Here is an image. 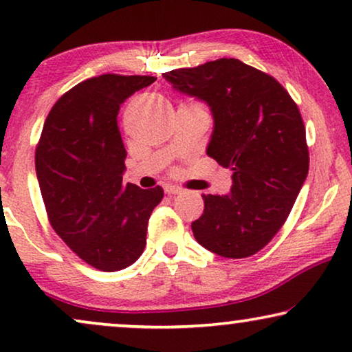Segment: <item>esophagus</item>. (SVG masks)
Here are the masks:
<instances>
[{"label":"esophagus","instance_id":"34e87169","mask_svg":"<svg viewBox=\"0 0 352 352\" xmlns=\"http://www.w3.org/2000/svg\"><path fill=\"white\" fill-rule=\"evenodd\" d=\"M165 192L168 195H177V194H181L182 189H181V187H176V186H165Z\"/></svg>","mask_w":352,"mask_h":352}]
</instances>
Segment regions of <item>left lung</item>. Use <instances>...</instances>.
Masks as SVG:
<instances>
[{"label":"left lung","mask_w":352,"mask_h":352,"mask_svg":"<svg viewBox=\"0 0 352 352\" xmlns=\"http://www.w3.org/2000/svg\"><path fill=\"white\" fill-rule=\"evenodd\" d=\"M163 78L208 104L214 126L206 155L232 170L229 194L201 195L194 237L219 256H252L285 223L309 170L298 105L276 78L239 59L171 70Z\"/></svg>","instance_id":"8db88e82"}]
</instances>
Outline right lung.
<instances>
[{"label":"right lung","mask_w":352,"mask_h":352,"mask_svg":"<svg viewBox=\"0 0 352 352\" xmlns=\"http://www.w3.org/2000/svg\"><path fill=\"white\" fill-rule=\"evenodd\" d=\"M155 80L105 74L81 81L52 105L38 142L36 177L52 229L99 271L141 256L163 199L160 186H123L126 148L117 122L120 105Z\"/></svg>","instance_id":"add662e5"}]
</instances>
